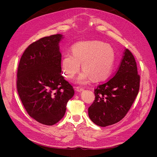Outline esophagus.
I'll return each mask as SVG.
<instances>
[{"instance_id":"1","label":"esophagus","mask_w":157,"mask_h":157,"mask_svg":"<svg viewBox=\"0 0 157 157\" xmlns=\"http://www.w3.org/2000/svg\"><path fill=\"white\" fill-rule=\"evenodd\" d=\"M76 90L78 92H81V91H82L84 90V88L83 87H81L79 86H78L76 87Z\"/></svg>"}]
</instances>
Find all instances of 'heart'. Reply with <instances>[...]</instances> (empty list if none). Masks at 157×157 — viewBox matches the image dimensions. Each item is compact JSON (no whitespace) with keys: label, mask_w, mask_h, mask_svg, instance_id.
I'll use <instances>...</instances> for the list:
<instances>
[{"label":"heart","mask_w":157,"mask_h":157,"mask_svg":"<svg viewBox=\"0 0 157 157\" xmlns=\"http://www.w3.org/2000/svg\"><path fill=\"white\" fill-rule=\"evenodd\" d=\"M114 58V49L108 44L98 41L80 42L72 48V54L67 53L63 56V74L66 78H73L79 72L82 63L84 71L78 79L79 82H84L90 76L101 80L111 73Z\"/></svg>","instance_id":"heart-1"}]
</instances>
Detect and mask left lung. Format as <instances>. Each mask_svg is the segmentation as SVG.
Masks as SVG:
<instances>
[{
    "label": "left lung",
    "mask_w": 157,
    "mask_h": 157,
    "mask_svg": "<svg viewBox=\"0 0 157 157\" xmlns=\"http://www.w3.org/2000/svg\"><path fill=\"white\" fill-rule=\"evenodd\" d=\"M140 80L135 58L125 48L115 75L94 89L95 100L88 108L90 119L101 127L121 121L139 93Z\"/></svg>",
    "instance_id": "8db88e82"
}]
</instances>
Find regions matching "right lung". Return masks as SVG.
<instances>
[{
	"label": "right lung",
	"mask_w": 157,
	"mask_h": 157,
	"mask_svg": "<svg viewBox=\"0 0 157 157\" xmlns=\"http://www.w3.org/2000/svg\"><path fill=\"white\" fill-rule=\"evenodd\" d=\"M62 36H45L30 44L17 70V89L22 104L31 117L47 125L63 117L67 103L75 94L61 74L59 42Z\"/></svg>",
	"instance_id": "1"
}]
</instances>
